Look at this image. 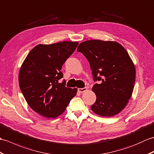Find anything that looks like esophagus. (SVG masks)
Here are the masks:
<instances>
[{"label":"esophagus","mask_w":154,"mask_h":154,"mask_svg":"<svg viewBox=\"0 0 154 154\" xmlns=\"http://www.w3.org/2000/svg\"><path fill=\"white\" fill-rule=\"evenodd\" d=\"M87 91V87L78 88V92H81V93H82V92H85V91Z\"/></svg>","instance_id":"34e87169"}]
</instances>
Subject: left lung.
Wrapping results in <instances>:
<instances>
[{
	"mask_svg": "<svg viewBox=\"0 0 154 154\" xmlns=\"http://www.w3.org/2000/svg\"><path fill=\"white\" fill-rule=\"evenodd\" d=\"M77 51L88 61L94 81H100L92 88L96 100L91 109L102 117L117 115L127 106L135 82V67L127 51L117 42L101 40L82 42Z\"/></svg>",
	"mask_w": 154,
	"mask_h": 154,
	"instance_id": "left-lung-1",
	"label": "left lung"
}]
</instances>
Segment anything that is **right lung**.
I'll list each match as a JSON object with an SVG mask.
<instances>
[{
  "label": "right lung",
  "instance_id": "1",
  "mask_svg": "<svg viewBox=\"0 0 154 154\" xmlns=\"http://www.w3.org/2000/svg\"><path fill=\"white\" fill-rule=\"evenodd\" d=\"M78 42L63 41L52 45H38L31 50L21 66L20 90L32 109L48 118L60 116L77 88L66 87L63 64L74 52Z\"/></svg>",
  "mask_w": 154,
  "mask_h": 154
}]
</instances>
